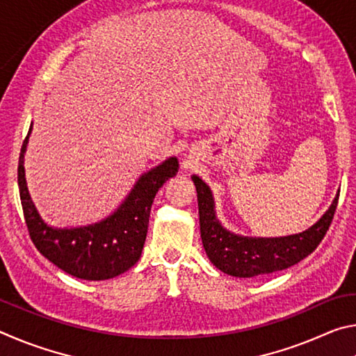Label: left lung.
I'll return each instance as SVG.
<instances>
[{"label": "left lung", "instance_id": "1", "mask_svg": "<svg viewBox=\"0 0 356 356\" xmlns=\"http://www.w3.org/2000/svg\"><path fill=\"white\" fill-rule=\"evenodd\" d=\"M197 191L201 238L206 254L216 268L237 278L280 272L309 256L333 221L339 191L321 220L300 234L284 237H246L234 234L216 218L212 190L202 179L191 176Z\"/></svg>", "mask_w": 356, "mask_h": 356}]
</instances>
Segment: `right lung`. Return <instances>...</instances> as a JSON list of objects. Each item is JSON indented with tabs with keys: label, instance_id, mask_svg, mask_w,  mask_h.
<instances>
[{
	"label": "right lung",
	"instance_id": "add662e5",
	"mask_svg": "<svg viewBox=\"0 0 356 356\" xmlns=\"http://www.w3.org/2000/svg\"><path fill=\"white\" fill-rule=\"evenodd\" d=\"M31 130L33 124L19 159V190L35 248L58 268L80 280L104 281L127 272L141 257L156 191L179 171L176 156L144 172L122 204L106 218L80 227H53L42 220L26 185L25 152Z\"/></svg>",
	"mask_w": 356,
	"mask_h": 356
}]
</instances>
